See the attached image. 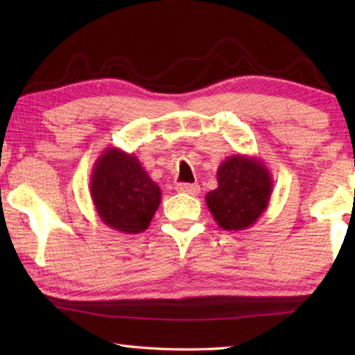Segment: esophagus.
<instances>
[{
  "label": "esophagus",
  "mask_w": 355,
  "mask_h": 355,
  "mask_svg": "<svg viewBox=\"0 0 355 355\" xmlns=\"http://www.w3.org/2000/svg\"><path fill=\"white\" fill-rule=\"evenodd\" d=\"M175 189L178 192H183V194L197 196L200 192V186L199 184H189V183H178Z\"/></svg>",
  "instance_id": "obj_1"
}]
</instances>
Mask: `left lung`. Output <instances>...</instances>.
<instances>
[{"label":"left lung","instance_id":"8db88e82","mask_svg":"<svg viewBox=\"0 0 355 355\" xmlns=\"http://www.w3.org/2000/svg\"><path fill=\"white\" fill-rule=\"evenodd\" d=\"M272 177L257 156L233 155L218 167V188L205 196L218 225L228 232L245 230L266 211Z\"/></svg>","mask_w":355,"mask_h":355}]
</instances>
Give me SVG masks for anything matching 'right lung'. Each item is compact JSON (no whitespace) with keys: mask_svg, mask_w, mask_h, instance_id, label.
Here are the masks:
<instances>
[{"mask_svg":"<svg viewBox=\"0 0 355 355\" xmlns=\"http://www.w3.org/2000/svg\"><path fill=\"white\" fill-rule=\"evenodd\" d=\"M91 197L105 225L136 235L148 228L161 203V189L133 153L110 147L94 164Z\"/></svg>","mask_w":355,"mask_h":355,"instance_id":"right-lung-1","label":"right lung"}]
</instances>
